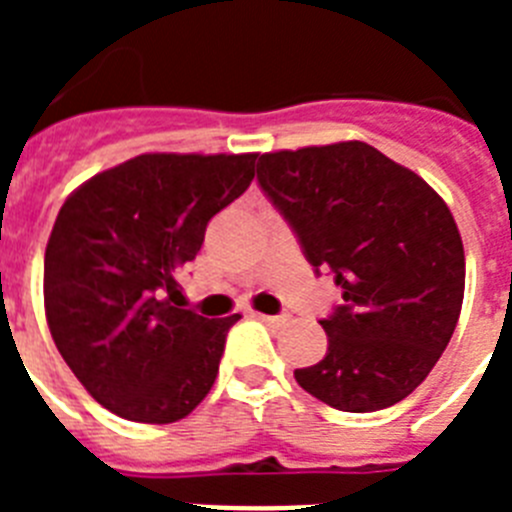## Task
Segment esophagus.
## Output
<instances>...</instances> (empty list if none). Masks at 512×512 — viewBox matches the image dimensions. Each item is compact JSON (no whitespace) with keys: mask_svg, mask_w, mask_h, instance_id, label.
<instances>
[{"mask_svg":"<svg viewBox=\"0 0 512 512\" xmlns=\"http://www.w3.org/2000/svg\"><path fill=\"white\" fill-rule=\"evenodd\" d=\"M256 318H259L261 323L271 325V328H279V325L289 323V315H261V312H256Z\"/></svg>","mask_w":512,"mask_h":512,"instance_id":"1","label":"esophagus"}]
</instances>
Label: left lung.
I'll return each mask as SVG.
<instances>
[{
  "mask_svg": "<svg viewBox=\"0 0 512 512\" xmlns=\"http://www.w3.org/2000/svg\"><path fill=\"white\" fill-rule=\"evenodd\" d=\"M256 179L343 305L320 320L328 351L295 369L302 390L343 413L405 400L454 336L464 246L446 202L415 171L361 140L264 153Z\"/></svg>",
  "mask_w": 512,
  "mask_h": 512,
  "instance_id": "8db88e82",
  "label": "left lung"
}]
</instances>
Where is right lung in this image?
I'll return each mask as SVG.
<instances>
[{
    "instance_id": "obj_1",
    "label": "right lung",
    "mask_w": 512,
    "mask_h": 512,
    "mask_svg": "<svg viewBox=\"0 0 512 512\" xmlns=\"http://www.w3.org/2000/svg\"><path fill=\"white\" fill-rule=\"evenodd\" d=\"M256 153H143L81 184L45 248L48 328L89 395L125 420L176 423L215 384L235 320L176 307V274L253 179Z\"/></svg>"
}]
</instances>
